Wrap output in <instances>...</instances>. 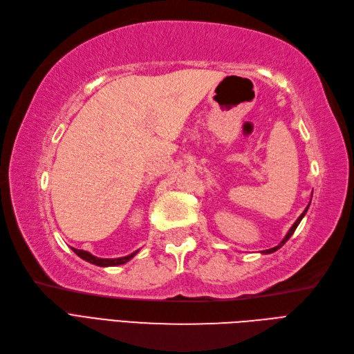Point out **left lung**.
<instances>
[{"instance_id": "left-lung-1", "label": "left lung", "mask_w": 354, "mask_h": 354, "mask_svg": "<svg viewBox=\"0 0 354 354\" xmlns=\"http://www.w3.org/2000/svg\"><path fill=\"white\" fill-rule=\"evenodd\" d=\"M310 201H312V198H310ZM309 206H310V203H309V204H307V207H306V209H304V212H303V213H301V214L299 216V219H297V221H295V222L292 223V226H291V227H290V230H288L287 235H285V236H283V239H282V241H281V243H279V244H278L277 247H273V248H269V250H263V252H261V254H270V253H273V252H277V250H279V248H281V247H282V245H283L285 243H287V241H288V239L291 238V235L294 234V231H295V230H297V226H299V223L301 222V219L304 218V214H306V212H307V210H309Z\"/></svg>"}]
</instances>
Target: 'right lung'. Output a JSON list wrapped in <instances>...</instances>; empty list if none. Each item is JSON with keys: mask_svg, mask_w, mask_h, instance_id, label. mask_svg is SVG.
Segmentation results:
<instances>
[{"mask_svg": "<svg viewBox=\"0 0 354 354\" xmlns=\"http://www.w3.org/2000/svg\"><path fill=\"white\" fill-rule=\"evenodd\" d=\"M73 252L84 259L85 261H88V263H93L95 266H100V268H110V266H119V265H124L127 261H129L132 257L136 256V253L140 252V250H136V252L128 254V256H123V257H116V259H102V257H97L94 254H91L89 252H85V250H77L75 247H72Z\"/></svg>", "mask_w": 354, "mask_h": 354, "instance_id": "obj_1", "label": "right lung"}]
</instances>
